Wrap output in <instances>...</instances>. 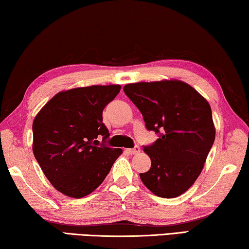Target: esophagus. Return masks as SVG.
<instances>
[{
	"label": "esophagus",
	"mask_w": 249,
	"mask_h": 249,
	"mask_svg": "<svg viewBox=\"0 0 249 249\" xmlns=\"http://www.w3.org/2000/svg\"><path fill=\"white\" fill-rule=\"evenodd\" d=\"M127 152L130 154H137L140 152V148L139 146H134L133 149H127Z\"/></svg>",
	"instance_id": "34e87169"
}]
</instances>
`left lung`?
<instances>
[{"label":"left lung","mask_w":249,"mask_h":249,"mask_svg":"<svg viewBox=\"0 0 249 249\" xmlns=\"http://www.w3.org/2000/svg\"><path fill=\"white\" fill-rule=\"evenodd\" d=\"M124 90L140 110L146 129L161 131L160 138L143 149L151 168L140 173L142 183L164 198L186 192L201 174L215 140L209 101L178 79L128 84Z\"/></svg>","instance_id":"8db88e82"}]
</instances>
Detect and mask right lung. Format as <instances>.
I'll return each instance as SVG.
<instances>
[{"instance_id":"add662e5","label":"right lung","mask_w":249,"mask_h":249,"mask_svg":"<svg viewBox=\"0 0 249 249\" xmlns=\"http://www.w3.org/2000/svg\"><path fill=\"white\" fill-rule=\"evenodd\" d=\"M120 89L93 85L59 91L33 121V153L47 180L66 196L93 192L122 153L97 140L109 137L103 110Z\"/></svg>"}]
</instances>
